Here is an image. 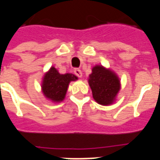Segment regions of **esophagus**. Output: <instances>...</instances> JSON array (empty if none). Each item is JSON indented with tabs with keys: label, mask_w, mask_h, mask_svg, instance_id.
Returning <instances> with one entry per match:
<instances>
[{
	"label": "esophagus",
	"mask_w": 160,
	"mask_h": 160,
	"mask_svg": "<svg viewBox=\"0 0 160 160\" xmlns=\"http://www.w3.org/2000/svg\"><path fill=\"white\" fill-rule=\"evenodd\" d=\"M74 72H75V75H77L78 77H82V72H81V70H79V69H75V70H74Z\"/></svg>",
	"instance_id": "esophagus-1"
}]
</instances>
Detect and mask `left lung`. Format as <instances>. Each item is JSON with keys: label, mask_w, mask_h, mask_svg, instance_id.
I'll list each match as a JSON object with an SVG mask.
<instances>
[{"label": "left lung", "mask_w": 160, "mask_h": 160, "mask_svg": "<svg viewBox=\"0 0 160 160\" xmlns=\"http://www.w3.org/2000/svg\"><path fill=\"white\" fill-rule=\"evenodd\" d=\"M94 100L100 105H109L114 102L120 90L118 75L102 65H95L88 80Z\"/></svg>", "instance_id": "1"}]
</instances>
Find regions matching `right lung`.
Masks as SVG:
<instances>
[{"mask_svg":"<svg viewBox=\"0 0 160 160\" xmlns=\"http://www.w3.org/2000/svg\"><path fill=\"white\" fill-rule=\"evenodd\" d=\"M78 80L77 76L73 74H60L54 66L45 74L41 84L44 95L54 103L64 100L70 81Z\"/></svg>","mask_w":160,"mask_h":160,"instance_id":"obj_1","label":"right lung"}]
</instances>
